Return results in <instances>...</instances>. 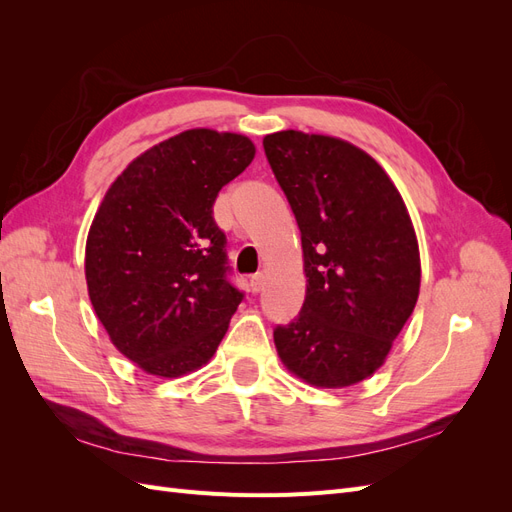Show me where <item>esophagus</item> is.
<instances>
[{"mask_svg": "<svg viewBox=\"0 0 512 512\" xmlns=\"http://www.w3.org/2000/svg\"><path fill=\"white\" fill-rule=\"evenodd\" d=\"M250 288L252 292H260L262 288H265V273H256L250 277Z\"/></svg>", "mask_w": 512, "mask_h": 512, "instance_id": "34e87169", "label": "esophagus"}]
</instances>
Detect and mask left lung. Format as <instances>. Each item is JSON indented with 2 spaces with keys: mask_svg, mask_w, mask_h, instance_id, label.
Wrapping results in <instances>:
<instances>
[{
  "mask_svg": "<svg viewBox=\"0 0 512 512\" xmlns=\"http://www.w3.org/2000/svg\"><path fill=\"white\" fill-rule=\"evenodd\" d=\"M301 230L305 301L273 331L284 367L318 389H344L384 365L421 288V254L386 170L335 136L262 138Z\"/></svg>",
  "mask_w": 512,
  "mask_h": 512,
  "instance_id": "obj_1",
  "label": "left lung"
}]
</instances>
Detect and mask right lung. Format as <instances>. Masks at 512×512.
<instances>
[{
	"instance_id": "right-lung-1",
	"label": "right lung",
	"mask_w": 512,
	"mask_h": 512,
	"mask_svg": "<svg viewBox=\"0 0 512 512\" xmlns=\"http://www.w3.org/2000/svg\"><path fill=\"white\" fill-rule=\"evenodd\" d=\"M256 156L250 138L185 130L134 158L106 190L85 245V280L113 346L179 378L211 361L243 294L226 280L215 196Z\"/></svg>"
}]
</instances>
